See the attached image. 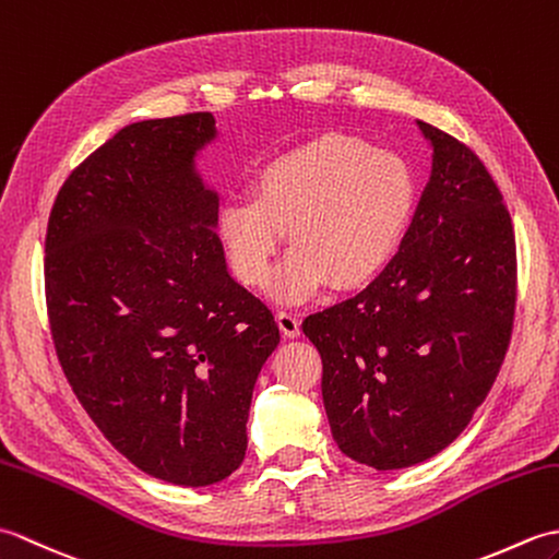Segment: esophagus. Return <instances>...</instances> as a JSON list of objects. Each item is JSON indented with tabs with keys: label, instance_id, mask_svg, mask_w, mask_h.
Returning <instances> with one entry per match:
<instances>
[{
	"label": "esophagus",
	"instance_id": "obj_1",
	"mask_svg": "<svg viewBox=\"0 0 559 559\" xmlns=\"http://www.w3.org/2000/svg\"><path fill=\"white\" fill-rule=\"evenodd\" d=\"M276 322H278V329H281V334L286 336V338H295L300 334V314H295V312H286V310H281L278 314H276Z\"/></svg>",
	"mask_w": 559,
	"mask_h": 559
}]
</instances>
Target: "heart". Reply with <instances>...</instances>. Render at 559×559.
I'll return each instance as SVG.
<instances>
[{"label":"heart","instance_id":"b5f03b06","mask_svg":"<svg viewBox=\"0 0 559 559\" xmlns=\"http://www.w3.org/2000/svg\"><path fill=\"white\" fill-rule=\"evenodd\" d=\"M415 201L408 163L360 139L326 134L273 158L252 199L218 211V240L245 286H266L283 230L293 252L276 278L283 302H305L329 286L370 281L394 254Z\"/></svg>","mask_w":559,"mask_h":559}]
</instances>
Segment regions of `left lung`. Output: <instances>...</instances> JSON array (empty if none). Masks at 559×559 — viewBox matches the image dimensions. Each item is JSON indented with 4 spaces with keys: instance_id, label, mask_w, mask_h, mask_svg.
I'll return each instance as SVG.
<instances>
[{
    "instance_id": "left-lung-1",
    "label": "left lung",
    "mask_w": 559,
    "mask_h": 559,
    "mask_svg": "<svg viewBox=\"0 0 559 559\" xmlns=\"http://www.w3.org/2000/svg\"><path fill=\"white\" fill-rule=\"evenodd\" d=\"M432 173L399 252L355 298L310 314L331 435L377 471L432 459L466 430L504 362L516 307L509 211L480 158L418 122Z\"/></svg>"
}]
</instances>
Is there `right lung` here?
Instances as JSON below:
<instances>
[{"label": "right lung", "mask_w": 559, "mask_h": 559, "mask_svg": "<svg viewBox=\"0 0 559 559\" xmlns=\"http://www.w3.org/2000/svg\"><path fill=\"white\" fill-rule=\"evenodd\" d=\"M211 112L144 120L59 189L45 300L59 365L105 439L153 478L204 488L240 466L261 365L281 334L218 240L194 158Z\"/></svg>", "instance_id": "obj_1"}]
</instances>
